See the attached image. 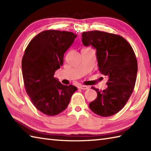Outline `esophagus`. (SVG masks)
<instances>
[{"label": "esophagus", "instance_id": "esophagus-1", "mask_svg": "<svg viewBox=\"0 0 151 151\" xmlns=\"http://www.w3.org/2000/svg\"><path fill=\"white\" fill-rule=\"evenodd\" d=\"M78 88L81 89H88L89 87L87 86H84V85H80L78 86Z\"/></svg>", "mask_w": 151, "mask_h": 151}]
</instances>
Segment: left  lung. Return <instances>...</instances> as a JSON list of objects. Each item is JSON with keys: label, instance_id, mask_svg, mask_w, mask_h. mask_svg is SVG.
Segmentation results:
<instances>
[{"label": "left lung", "instance_id": "left-lung-1", "mask_svg": "<svg viewBox=\"0 0 151 151\" xmlns=\"http://www.w3.org/2000/svg\"><path fill=\"white\" fill-rule=\"evenodd\" d=\"M82 41L97 50L99 71L108 78L104 90L92 88L97 97L89 103V108L100 116H111L124 106L133 92L137 72L135 53L123 37L105 32H84Z\"/></svg>", "mask_w": 151, "mask_h": 151}]
</instances>
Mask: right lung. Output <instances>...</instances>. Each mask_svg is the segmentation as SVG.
Returning <instances> with one entry per match:
<instances>
[{"label": "right lung", "mask_w": 151, "mask_h": 151, "mask_svg": "<svg viewBox=\"0 0 151 151\" xmlns=\"http://www.w3.org/2000/svg\"><path fill=\"white\" fill-rule=\"evenodd\" d=\"M76 35L66 31L41 32L28 45L22 59V73L25 89L34 106L50 116L67 108L77 88L65 86L54 77L63 63L65 51Z\"/></svg>", "instance_id": "add662e5"}]
</instances>
